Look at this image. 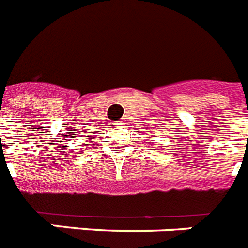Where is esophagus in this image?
<instances>
[{"label": "esophagus", "instance_id": "1", "mask_svg": "<svg viewBox=\"0 0 248 248\" xmlns=\"http://www.w3.org/2000/svg\"><path fill=\"white\" fill-rule=\"evenodd\" d=\"M125 124V120H119V122L115 123V125H118V126H122Z\"/></svg>", "mask_w": 248, "mask_h": 248}]
</instances>
